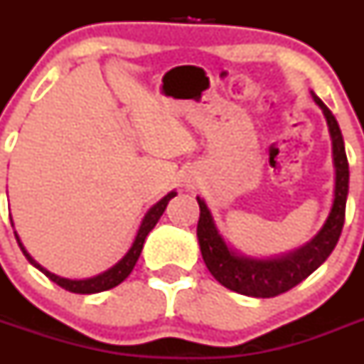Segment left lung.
Masks as SVG:
<instances>
[{
  "label": "left lung",
  "mask_w": 364,
  "mask_h": 364,
  "mask_svg": "<svg viewBox=\"0 0 364 364\" xmlns=\"http://www.w3.org/2000/svg\"><path fill=\"white\" fill-rule=\"evenodd\" d=\"M314 100L323 109L328 122V129L332 136L333 164H336V197H333L332 211L324 222L323 230L314 239L290 255L277 257V259L257 260L250 257L237 255L226 246L224 239L218 235L213 224L210 210L197 197L200 205V218H198L197 237L200 244L202 259L215 279L222 286H226L237 294L247 297H277L284 291L291 290L294 286L302 282L308 275L323 264L324 260L333 252L337 240L343 231L346 211V195H348V159H346L345 142L341 134L339 125L332 111L321 102L319 96L311 92Z\"/></svg>",
  "instance_id": "8db88e82"
}]
</instances>
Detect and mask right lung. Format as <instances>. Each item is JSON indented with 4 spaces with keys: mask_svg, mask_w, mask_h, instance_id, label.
<instances>
[{
    "mask_svg": "<svg viewBox=\"0 0 364 364\" xmlns=\"http://www.w3.org/2000/svg\"><path fill=\"white\" fill-rule=\"evenodd\" d=\"M176 193L171 191L169 195H166V197L162 198V200L159 202V204H154L153 208H151L149 211H147V215L144 217L142 224H140V230H138L136 237H134V242L133 246H131V250L127 253H125L124 259L118 262V264L112 266L111 269H107V272L100 273V275H96V277L92 279H85V281H70V279H63V277H58V275H54V273L47 272L45 268H41L40 264H38L36 260L32 259L31 255L27 253V250L23 247V244H21V240H19L18 233L14 231L16 235V240H18L19 247H21V252H23V255L27 257V260L31 262L32 266H36L40 272H43L47 277L50 279L53 282H56L58 286H62L63 290L67 291H73V294H98V291H105V290H111V288H114V286L120 284L122 281H125V279L129 277V273L133 272L134 264H136L138 257H140V253H142V247H144V240H146L147 233H149L151 230H153L154 226H156V222H159V218L162 217V213L166 211V205L167 202L171 200L173 197H175ZM12 224V220H11Z\"/></svg>",
    "mask_w": 364,
    "mask_h": 364,
    "instance_id": "obj_1",
    "label": "right lung"
}]
</instances>
